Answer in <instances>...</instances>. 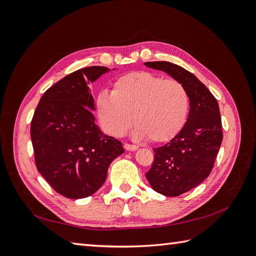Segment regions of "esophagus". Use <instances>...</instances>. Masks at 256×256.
Listing matches in <instances>:
<instances>
[{
	"instance_id": "obj_1",
	"label": "esophagus",
	"mask_w": 256,
	"mask_h": 256,
	"mask_svg": "<svg viewBox=\"0 0 256 256\" xmlns=\"http://www.w3.org/2000/svg\"><path fill=\"white\" fill-rule=\"evenodd\" d=\"M124 148L126 150H128V152H134V150H136L138 148L136 145H131V144L125 143L124 144Z\"/></svg>"
}]
</instances>
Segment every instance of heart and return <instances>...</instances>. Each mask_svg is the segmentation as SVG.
I'll return each instance as SVG.
<instances>
[{"label": "heart", "mask_w": 256, "mask_h": 256, "mask_svg": "<svg viewBox=\"0 0 256 256\" xmlns=\"http://www.w3.org/2000/svg\"><path fill=\"white\" fill-rule=\"evenodd\" d=\"M189 103V94L180 81L134 72L114 81L111 94L100 92L96 110L103 128L113 136H123L134 122L135 136L165 143L186 124Z\"/></svg>", "instance_id": "obj_1"}]
</instances>
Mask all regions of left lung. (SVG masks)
Wrapping results in <instances>:
<instances>
[{"instance_id":"left-lung-1","label":"left lung","mask_w":256,"mask_h":256,"mask_svg":"<svg viewBox=\"0 0 256 256\" xmlns=\"http://www.w3.org/2000/svg\"><path fill=\"white\" fill-rule=\"evenodd\" d=\"M145 66L167 72L189 94L186 124L170 142L154 148V160L146 172L155 192L177 197L197 187L214 168L224 138L219 104L209 89L182 67L168 62H148Z\"/></svg>"}]
</instances>
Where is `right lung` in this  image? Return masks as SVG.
<instances>
[{
  "label": "right lung",
  "instance_id": "obj_1",
  "mask_svg": "<svg viewBox=\"0 0 256 256\" xmlns=\"http://www.w3.org/2000/svg\"><path fill=\"white\" fill-rule=\"evenodd\" d=\"M108 70L92 66L66 76L46 90L32 118L37 170L69 199L94 194L113 160L124 152L120 140L102 134L88 108H96L89 84Z\"/></svg>",
  "mask_w": 256,
  "mask_h": 256
}]
</instances>
